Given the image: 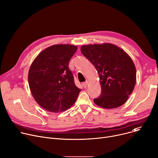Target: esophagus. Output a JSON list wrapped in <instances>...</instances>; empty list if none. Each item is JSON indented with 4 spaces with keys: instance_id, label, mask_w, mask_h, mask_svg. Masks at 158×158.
I'll list each match as a JSON object with an SVG mask.
<instances>
[{
    "instance_id": "34e87169",
    "label": "esophagus",
    "mask_w": 158,
    "mask_h": 158,
    "mask_svg": "<svg viewBox=\"0 0 158 158\" xmlns=\"http://www.w3.org/2000/svg\"><path fill=\"white\" fill-rule=\"evenodd\" d=\"M88 81H86V82H84L83 83H82V86H83V87L85 88H86V87H87V86H88Z\"/></svg>"
}]
</instances>
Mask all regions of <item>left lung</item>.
I'll use <instances>...</instances> for the list:
<instances>
[{"mask_svg": "<svg viewBox=\"0 0 158 158\" xmlns=\"http://www.w3.org/2000/svg\"><path fill=\"white\" fill-rule=\"evenodd\" d=\"M81 51L98 73L102 92L95 104L106 109L123 105L136 85V70L131 57L111 44L82 45Z\"/></svg>", "mask_w": 158, "mask_h": 158, "instance_id": "8db88e82", "label": "left lung"}]
</instances>
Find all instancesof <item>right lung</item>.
I'll list each match as a JSON object with an SVG mask.
<instances>
[{
    "label": "right lung",
    "mask_w": 158,
    "mask_h": 158,
    "mask_svg": "<svg viewBox=\"0 0 158 158\" xmlns=\"http://www.w3.org/2000/svg\"><path fill=\"white\" fill-rule=\"evenodd\" d=\"M77 46L54 45L41 51L32 63L28 73L31 92L36 102L50 112L70 108L81 92L74 83L69 61Z\"/></svg>",
    "instance_id": "1"
}]
</instances>
